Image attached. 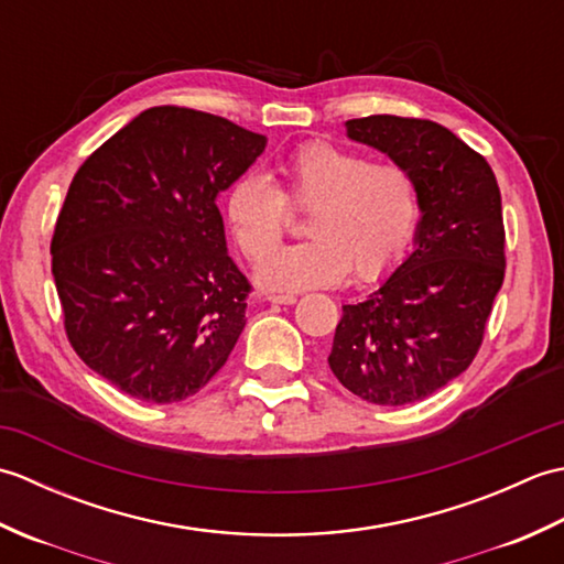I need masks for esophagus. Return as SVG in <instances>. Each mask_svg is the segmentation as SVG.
Here are the masks:
<instances>
[{"label": "esophagus", "instance_id": "obj_1", "mask_svg": "<svg viewBox=\"0 0 564 564\" xmlns=\"http://www.w3.org/2000/svg\"><path fill=\"white\" fill-rule=\"evenodd\" d=\"M267 301L275 303V305H293L295 295H275V293H271V295H267Z\"/></svg>", "mask_w": 564, "mask_h": 564}]
</instances>
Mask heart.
Instances as JSON below:
<instances>
[{
  "instance_id": "heart-1",
  "label": "heart",
  "mask_w": 564,
  "mask_h": 564,
  "mask_svg": "<svg viewBox=\"0 0 564 564\" xmlns=\"http://www.w3.org/2000/svg\"><path fill=\"white\" fill-rule=\"evenodd\" d=\"M279 172L281 188L245 172L223 196L225 223L251 261L280 241L285 202L311 208L308 242L268 253L257 267L263 289H329L349 271L356 281H378L402 261L422 218L416 178L404 164L370 162L364 152L310 140L285 154Z\"/></svg>"
}]
</instances>
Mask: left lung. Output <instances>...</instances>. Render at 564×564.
<instances>
[{
  "label": "left lung",
  "mask_w": 564,
  "mask_h": 564,
  "mask_svg": "<svg viewBox=\"0 0 564 564\" xmlns=\"http://www.w3.org/2000/svg\"><path fill=\"white\" fill-rule=\"evenodd\" d=\"M346 135L414 174L422 220L412 254L361 303L344 305L327 361L361 400L412 404L480 349L507 267L501 194L482 154L434 121L354 118Z\"/></svg>",
  "instance_id": "left-lung-1"
}]
</instances>
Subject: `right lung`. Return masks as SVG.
Masks as SVG:
<instances>
[{
    "instance_id": "right-lung-1",
    "label": "right lung",
    "mask_w": 564,
    "mask_h": 564,
    "mask_svg": "<svg viewBox=\"0 0 564 564\" xmlns=\"http://www.w3.org/2000/svg\"><path fill=\"white\" fill-rule=\"evenodd\" d=\"M263 148L227 118L154 106L72 178L51 242L65 332L130 398L182 402L235 349L251 285L215 200Z\"/></svg>"
}]
</instances>
